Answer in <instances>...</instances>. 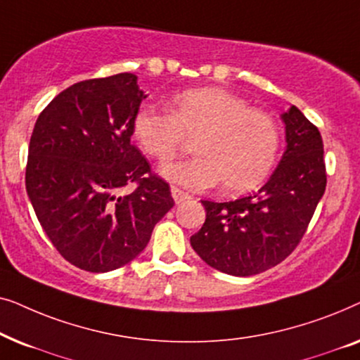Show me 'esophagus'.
I'll return each instance as SVG.
<instances>
[{
	"label": "esophagus",
	"mask_w": 360,
	"mask_h": 360,
	"mask_svg": "<svg viewBox=\"0 0 360 360\" xmlns=\"http://www.w3.org/2000/svg\"><path fill=\"white\" fill-rule=\"evenodd\" d=\"M170 191H172V196H174L175 203H181V201H185V200L190 198V195L186 193V191L176 188V186H172Z\"/></svg>",
	"instance_id": "1"
}]
</instances>
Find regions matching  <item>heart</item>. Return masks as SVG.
<instances>
[{"instance_id":"b5f03b06","label":"heart","mask_w":360,"mask_h":360,"mask_svg":"<svg viewBox=\"0 0 360 360\" xmlns=\"http://www.w3.org/2000/svg\"><path fill=\"white\" fill-rule=\"evenodd\" d=\"M132 136L147 155L167 162L186 139H196L191 160L162 167L167 179L188 188L221 184L224 193L254 190L272 170L280 136L269 112L224 88H191L172 98L169 112L144 105L132 117Z\"/></svg>"}]
</instances>
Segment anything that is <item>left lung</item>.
Segmentation results:
<instances>
[{
    "mask_svg": "<svg viewBox=\"0 0 360 360\" xmlns=\"http://www.w3.org/2000/svg\"><path fill=\"white\" fill-rule=\"evenodd\" d=\"M282 160L257 193L216 203L203 200L205 224L190 238L210 267L249 277L282 262L293 252L326 190L323 139L297 106L282 115Z\"/></svg>",
    "mask_w": 360,
    "mask_h": 360,
    "instance_id": "obj_1",
    "label": "left lung"
}]
</instances>
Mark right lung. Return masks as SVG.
Wrapping results in <instances>:
<instances>
[{"instance_id":"obj_1","label":"right lung","mask_w":360,"mask_h":360,"mask_svg":"<svg viewBox=\"0 0 360 360\" xmlns=\"http://www.w3.org/2000/svg\"><path fill=\"white\" fill-rule=\"evenodd\" d=\"M144 98L134 73L78 82L58 93L34 126L29 200L53 248L86 272L129 264L175 205L169 184L131 142ZM131 183L136 188L127 192Z\"/></svg>"}]
</instances>
